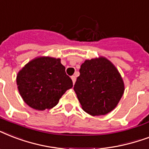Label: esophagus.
I'll use <instances>...</instances> for the list:
<instances>
[{
  "label": "esophagus",
  "mask_w": 149,
  "mask_h": 149,
  "mask_svg": "<svg viewBox=\"0 0 149 149\" xmlns=\"http://www.w3.org/2000/svg\"><path fill=\"white\" fill-rule=\"evenodd\" d=\"M71 79H72V81H73V84L75 83V81H76V77L74 75H72L71 76Z\"/></svg>",
  "instance_id": "1"
}]
</instances>
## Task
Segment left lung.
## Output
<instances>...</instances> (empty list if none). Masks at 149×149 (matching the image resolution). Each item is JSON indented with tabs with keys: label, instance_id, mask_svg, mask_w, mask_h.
Segmentation results:
<instances>
[{
	"label": "left lung",
	"instance_id": "obj_1",
	"mask_svg": "<svg viewBox=\"0 0 149 149\" xmlns=\"http://www.w3.org/2000/svg\"><path fill=\"white\" fill-rule=\"evenodd\" d=\"M79 72L74 89L82 109L93 116L112 111L124 91L123 80L113 64L104 57L87 60Z\"/></svg>",
	"mask_w": 149,
	"mask_h": 149
}]
</instances>
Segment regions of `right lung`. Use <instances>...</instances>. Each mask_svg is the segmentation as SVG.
I'll use <instances>...</instances> for the list:
<instances>
[{"mask_svg": "<svg viewBox=\"0 0 149 149\" xmlns=\"http://www.w3.org/2000/svg\"><path fill=\"white\" fill-rule=\"evenodd\" d=\"M17 85L25 103L38 110L55 107L64 93L73 87L61 60L48 56L29 62L18 72Z\"/></svg>", "mask_w": 149, "mask_h": 149, "instance_id": "right-lung-1", "label": "right lung"}]
</instances>
